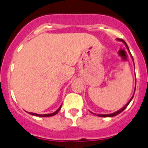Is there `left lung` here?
Segmentation results:
<instances>
[{
  "mask_svg": "<svg viewBox=\"0 0 148 148\" xmlns=\"http://www.w3.org/2000/svg\"><path fill=\"white\" fill-rule=\"evenodd\" d=\"M117 40H118V41H120V42H122L124 43L125 45L126 48H127V49H128V51H129V49H128V45H127V44H126V42H125L124 40H123V39H117ZM133 62H134V61H133ZM134 92H135V88H134ZM134 94H133L132 97L131 98L130 100H129V101H128V103H127V104H126V105L125 106H123V107H122V109H119V110H118V111L115 112H113V113H111V114H95V113H93V112H91V113L94 114V115H97V116H99V117H113V116H117V115H119V113H121V112H122L123 111V110H124V109H125L126 107H127V106H128V104H129V103H130V102L132 101V99L133 97H134Z\"/></svg>",
  "mask_w": 148,
  "mask_h": 148,
  "instance_id": "obj_1",
  "label": "left lung"
}]
</instances>
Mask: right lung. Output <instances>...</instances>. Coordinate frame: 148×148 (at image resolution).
Wrapping results in <instances>:
<instances>
[{
	"label": "right lung",
	"instance_id": "obj_1",
	"mask_svg": "<svg viewBox=\"0 0 148 148\" xmlns=\"http://www.w3.org/2000/svg\"><path fill=\"white\" fill-rule=\"evenodd\" d=\"M61 108H62V106H60V107L55 112H53V113H51V114H42V115H41V114L33 113V112H28V113L30 114V115H32V116H39V117H49V116H55V115H56V114L58 112V111H59L60 109H61Z\"/></svg>",
	"mask_w": 148,
	"mask_h": 148
}]
</instances>
